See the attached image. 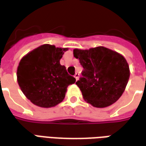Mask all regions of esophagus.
<instances>
[{
	"instance_id": "34e87169",
	"label": "esophagus",
	"mask_w": 146,
	"mask_h": 146,
	"mask_svg": "<svg viewBox=\"0 0 146 146\" xmlns=\"http://www.w3.org/2000/svg\"><path fill=\"white\" fill-rule=\"evenodd\" d=\"M79 76H80V74L77 73H76V74L74 75V77L76 78V80H78V79H79Z\"/></svg>"
}]
</instances>
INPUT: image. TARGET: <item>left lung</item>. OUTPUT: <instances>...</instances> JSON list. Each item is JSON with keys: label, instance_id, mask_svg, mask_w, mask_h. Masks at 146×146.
I'll return each instance as SVG.
<instances>
[{"label": "left lung", "instance_id": "left-lung-1", "mask_svg": "<svg viewBox=\"0 0 146 146\" xmlns=\"http://www.w3.org/2000/svg\"><path fill=\"white\" fill-rule=\"evenodd\" d=\"M73 55L84 68L76 84L84 99L94 107L105 108L122 95L130 77L128 63L116 51L105 47L74 49Z\"/></svg>", "mask_w": 146, "mask_h": 146}]
</instances>
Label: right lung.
<instances>
[{
  "instance_id": "add662e5",
  "label": "right lung",
  "mask_w": 146,
  "mask_h": 146,
  "mask_svg": "<svg viewBox=\"0 0 146 146\" xmlns=\"http://www.w3.org/2000/svg\"><path fill=\"white\" fill-rule=\"evenodd\" d=\"M67 50L43 44L21 59L17 69L18 84L32 103L43 108L55 106L64 99L68 86L76 82L60 64Z\"/></svg>"
}]
</instances>
